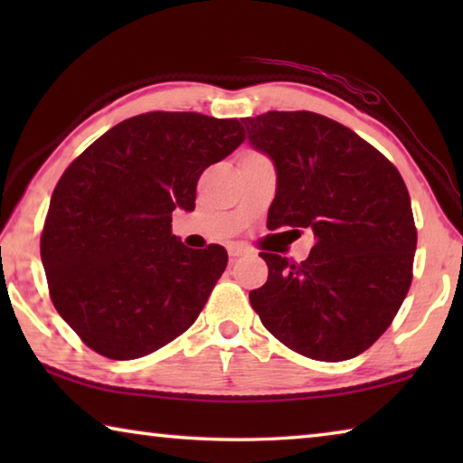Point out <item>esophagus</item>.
Wrapping results in <instances>:
<instances>
[{
    "mask_svg": "<svg viewBox=\"0 0 463 463\" xmlns=\"http://www.w3.org/2000/svg\"><path fill=\"white\" fill-rule=\"evenodd\" d=\"M249 249L245 245H239V242H232V245H229V255L231 260H237V257H242L247 255Z\"/></svg>",
    "mask_w": 463,
    "mask_h": 463,
    "instance_id": "esophagus-1",
    "label": "esophagus"
}]
</instances>
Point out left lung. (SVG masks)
I'll return each instance as SVG.
<instances>
[{"instance_id": "obj_1", "label": "left lung", "mask_w": 463, "mask_h": 463, "mask_svg": "<svg viewBox=\"0 0 463 463\" xmlns=\"http://www.w3.org/2000/svg\"><path fill=\"white\" fill-rule=\"evenodd\" d=\"M249 143L276 165L268 229L315 232L308 260L261 253L250 289L263 326L296 354L345 362L380 339L409 294L417 229L402 175L378 148L326 116L245 118Z\"/></svg>"}]
</instances>
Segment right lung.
<instances>
[{
	"instance_id": "obj_1",
	"label": "right lung",
	"mask_w": 463,
	"mask_h": 463,
	"mask_svg": "<svg viewBox=\"0 0 463 463\" xmlns=\"http://www.w3.org/2000/svg\"><path fill=\"white\" fill-rule=\"evenodd\" d=\"M242 140L237 118L148 112L116 124L65 169L41 257L54 308L96 354L148 355L198 318L229 255L185 247L171 213H192L203 169Z\"/></svg>"
}]
</instances>
